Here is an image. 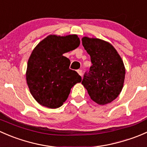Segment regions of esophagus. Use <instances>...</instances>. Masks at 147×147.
I'll list each match as a JSON object with an SVG mask.
<instances>
[{"label": "esophagus", "instance_id": "esophagus-1", "mask_svg": "<svg viewBox=\"0 0 147 147\" xmlns=\"http://www.w3.org/2000/svg\"><path fill=\"white\" fill-rule=\"evenodd\" d=\"M77 72H78V74H79V75L81 76H82L83 73H82V70H81V69H78V70L77 71Z\"/></svg>", "mask_w": 147, "mask_h": 147}]
</instances>
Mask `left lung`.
I'll use <instances>...</instances> for the list:
<instances>
[{
    "label": "left lung",
    "mask_w": 147,
    "mask_h": 147,
    "mask_svg": "<svg viewBox=\"0 0 147 147\" xmlns=\"http://www.w3.org/2000/svg\"><path fill=\"white\" fill-rule=\"evenodd\" d=\"M92 66L84 74L82 84L94 102L105 105L114 100L123 88L125 68L122 58L109 42L98 38H82Z\"/></svg>",
    "instance_id": "obj_1"
}]
</instances>
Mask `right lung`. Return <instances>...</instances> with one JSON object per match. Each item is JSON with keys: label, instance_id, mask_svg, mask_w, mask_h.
<instances>
[{"label": "right lung", "instance_id": "obj_1", "mask_svg": "<svg viewBox=\"0 0 147 147\" xmlns=\"http://www.w3.org/2000/svg\"><path fill=\"white\" fill-rule=\"evenodd\" d=\"M79 45L76 34H51L33 49L28 59L26 80L32 96L41 105L51 109L61 107L71 88L81 81V76L69 69L70 60L63 56Z\"/></svg>", "mask_w": 147, "mask_h": 147}]
</instances>
